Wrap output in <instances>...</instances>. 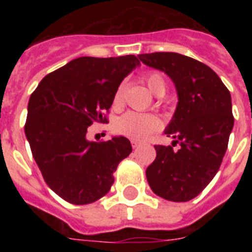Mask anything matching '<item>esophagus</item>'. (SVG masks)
I'll use <instances>...</instances> for the list:
<instances>
[{
	"mask_svg": "<svg viewBox=\"0 0 252 252\" xmlns=\"http://www.w3.org/2000/svg\"><path fill=\"white\" fill-rule=\"evenodd\" d=\"M130 144H132V148H133V149H136V148H138V146H140V142L136 141V140H132V141H130Z\"/></svg>",
	"mask_w": 252,
	"mask_h": 252,
	"instance_id": "esophagus-1",
	"label": "esophagus"
}]
</instances>
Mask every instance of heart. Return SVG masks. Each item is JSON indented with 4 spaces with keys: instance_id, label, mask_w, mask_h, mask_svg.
Masks as SVG:
<instances>
[{
    "instance_id": "b5f03b06",
    "label": "heart",
    "mask_w": 252,
    "mask_h": 252,
    "mask_svg": "<svg viewBox=\"0 0 252 252\" xmlns=\"http://www.w3.org/2000/svg\"><path fill=\"white\" fill-rule=\"evenodd\" d=\"M146 86L154 95L162 96L166 93V81L163 74L159 72H149L144 76ZM124 91L123 86L116 90L114 95V107L119 108L123 104ZM161 128V120L150 114H138V112H126L114 123V130L116 133L129 137L132 140H145Z\"/></svg>"
}]
</instances>
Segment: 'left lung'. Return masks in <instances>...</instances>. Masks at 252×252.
Listing matches in <instances>:
<instances>
[{
    "instance_id": "8db88e82",
    "label": "left lung",
    "mask_w": 252,
    "mask_h": 252,
    "mask_svg": "<svg viewBox=\"0 0 252 252\" xmlns=\"http://www.w3.org/2000/svg\"><path fill=\"white\" fill-rule=\"evenodd\" d=\"M175 84L179 102L166 128L172 146L156 145L157 157L146 168L152 191L162 199H193L219 171L234 126L230 91L208 65L175 52L140 55ZM178 143L180 149L173 150Z\"/></svg>"
}]
</instances>
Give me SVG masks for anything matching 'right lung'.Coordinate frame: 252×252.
Returning a JSON list of instances; mask_svg holds the SVG:
<instances>
[{
  "label": "right lung",
  "instance_id": "add662e5",
  "mask_svg": "<svg viewBox=\"0 0 252 252\" xmlns=\"http://www.w3.org/2000/svg\"><path fill=\"white\" fill-rule=\"evenodd\" d=\"M140 61L78 57L40 81L29 100L26 137L45 183L74 205L91 204L114 184L118 165L132 152L128 138L89 141L87 129L107 123L114 95Z\"/></svg>",
  "mask_w": 252,
  "mask_h": 252
}]
</instances>
